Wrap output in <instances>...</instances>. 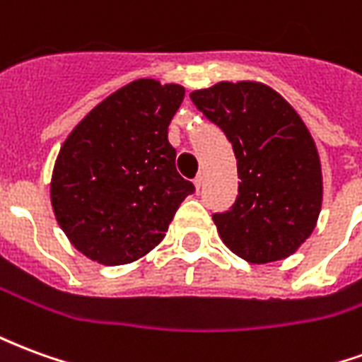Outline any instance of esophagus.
<instances>
[{"label": "esophagus", "mask_w": 362, "mask_h": 362, "mask_svg": "<svg viewBox=\"0 0 362 362\" xmlns=\"http://www.w3.org/2000/svg\"><path fill=\"white\" fill-rule=\"evenodd\" d=\"M202 184H204V176L199 174V176H196V180H194V186H196L197 189L202 188Z\"/></svg>", "instance_id": "esophagus-1"}]
</instances>
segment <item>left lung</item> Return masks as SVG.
<instances>
[{
    "instance_id": "1",
    "label": "left lung",
    "mask_w": 362,
    "mask_h": 362,
    "mask_svg": "<svg viewBox=\"0 0 362 362\" xmlns=\"http://www.w3.org/2000/svg\"><path fill=\"white\" fill-rule=\"evenodd\" d=\"M189 98L233 143L238 196L215 213L217 233L250 264L288 258L322 209V166L308 127L283 96L256 81H221Z\"/></svg>"
}]
</instances>
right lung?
<instances>
[{"label":"right lung","instance_id":"1","mask_svg":"<svg viewBox=\"0 0 362 362\" xmlns=\"http://www.w3.org/2000/svg\"><path fill=\"white\" fill-rule=\"evenodd\" d=\"M182 85L127 83L98 103L67 135L50 182L56 221L77 250L103 266L143 258L194 194L168 143Z\"/></svg>","mask_w":362,"mask_h":362}]
</instances>
